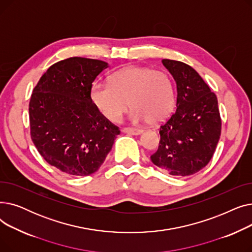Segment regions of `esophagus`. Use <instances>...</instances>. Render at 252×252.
I'll use <instances>...</instances> for the list:
<instances>
[{
  "label": "esophagus",
  "mask_w": 252,
  "mask_h": 252,
  "mask_svg": "<svg viewBox=\"0 0 252 252\" xmlns=\"http://www.w3.org/2000/svg\"><path fill=\"white\" fill-rule=\"evenodd\" d=\"M124 133H126V134H129V135H139L141 134L143 129L142 128H136V127H125L123 129Z\"/></svg>",
  "instance_id": "obj_1"
}]
</instances>
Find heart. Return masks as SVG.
I'll list each match as a JSON object with an SVG mask.
<instances>
[{
	"label": "heart",
	"instance_id": "1",
	"mask_svg": "<svg viewBox=\"0 0 252 252\" xmlns=\"http://www.w3.org/2000/svg\"><path fill=\"white\" fill-rule=\"evenodd\" d=\"M90 98L97 110L110 122H118L130 105L134 122L146 121L156 125L173 112L176 89L166 71L131 66L114 72L109 84L93 83Z\"/></svg>",
	"mask_w": 252,
	"mask_h": 252
}]
</instances>
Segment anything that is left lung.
<instances>
[{
    "label": "left lung",
    "mask_w": 252,
    "mask_h": 252,
    "mask_svg": "<svg viewBox=\"0 0 252 252\" xmlns=\"http://www.w3.org/2000/svg\"><path fill=\"white\" fill-rule=\"evenodd\" d=\"M177 84V109L160 125L159 146L151 161L171 176L201 170L214 156L221 131L218 98L190 65L163 59Z\"/></svg>",
    "instance_id": "8db88e82"
}]
</instances>
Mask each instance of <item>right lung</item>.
I'll return each instance as SVG.
<instances>
[{
    "instance_id": "right-lung-1",
    "label": "right lung",
    "mask_w": 252,
    "mask_h": 252,
    "mask_svg": "<svg viewBox=\"0 0 252 252\" xmlns=\"http://www.w3.org/2000/svg\"><path fill=\"white\" fill-rule=\"evenodd\" d=\"M107 67L97 59H64L50 66L32 91V140L44 159L65 175L94 174L121 133L90 98L93 82Z\"/></svg>"
}]
</instances>
